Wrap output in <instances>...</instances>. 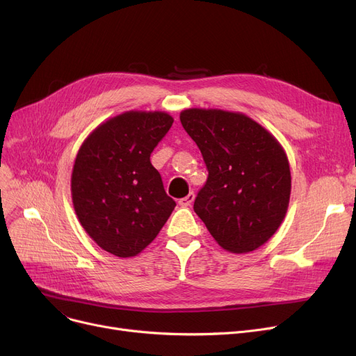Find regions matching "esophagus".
<instances>
[{
	"instance_id": "esophagus-1",
	"label": "esophagus",
	"mask_w": 356,
	"mask_h": 356,
	"mask_svg": "<svg viewBox=\"0 0 356 356\" xmlns=\"http://www.w3.org/2000/svg\"><path fill=\"white\" fill-rule=\"evenodd\" d=\"M193 200H195V193L191 192L188 196H184V197H181L179 200V204H180V207H183V208H188V207H191V204L193 203Z\"/></svg>"
}]
</instances>
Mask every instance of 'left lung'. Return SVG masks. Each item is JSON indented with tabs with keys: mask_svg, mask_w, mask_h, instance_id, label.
Instances as JSON below:
<instances>
[{
	"mask_svg": "<svg viewBox=\"0 0 356 356\" xmlns=\"http://www.w3.org/2000/svg\"><path fill=\"white\" fill-rule=\"evenodd\" d=\"M180 121L209 172L196 215L223 250L247 254L264 245L289 209L291 173L283 145L242 112L189 108Z\"/></svg>",
	"mask_w": 356,
	"mask_h": 356,
	"instance_id": "obj_1",
	"label": "left lung"
}]
</instances>
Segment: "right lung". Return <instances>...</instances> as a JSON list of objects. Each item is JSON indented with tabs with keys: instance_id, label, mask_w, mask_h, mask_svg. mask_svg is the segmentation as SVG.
<instances>
[{
	"instance_id": "right-lung-1",
	"label": "right lung",
	"mask_w": 356,
	"mask_h": 356,
	"mask_svg": "<svg viewBox=\"0 0 356 356\" xmlns=\"http://www.w3.org/2000/svg\"><path fill=\"white\" fill-rule=\"evenodd\" d=\"M173 121L164 111L122 112L93 129L74 159V212L86 234L112 255H138L176 207L149 161Z\"/></svg>"
}]
</instances>
